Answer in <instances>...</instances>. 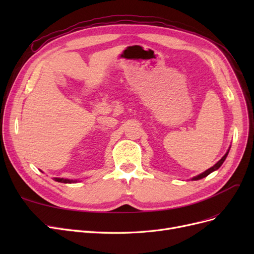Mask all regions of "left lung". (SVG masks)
Segmentation results:
<instances>
[{
	"instance_id": "1",
	"label": "left lung",
	"mask_w": 254,
	"mask_h": 254,
	"mask_svg": "<svg viewBox=\"0 0 254 254\" xmlns=\"http://www.w3.org/2000/svg\"><path fill=\"white\" fill-rule=\"evenodd\" d=\"M228 152H229V150L227 151V153H226V155L224 156V157H222L219 161H218V162L216 163V164H215L214 166H212L211 168H209V170H207V171H205V172H203L202 174H200V175H198V176H196V177H194V178L193 179H191V180H199V179H202V178H204V177H206L207 175H210L212 172H214V171H216V170H218V168L221 166V164L222 163H224V161L226 160V158H227V156H228Z\"/></svg>"
}]
</instances>
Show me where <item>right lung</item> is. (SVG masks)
<instances>
[{
    "label": "right lung",
    "mask_w": 254,
    "mask_h": 254,
    "mask_svg": "<svg viewBox=\"0 0 254 254\" xmlns=\"http://www.w3.org/2000/svg\"><path fill=\"white\" fill-rule=\"evenodd\" d=\"M56 181L58 182H63V183H72V182H76L74 180H68V179H64V178H55Z\"/></svg>",
    "instance_id": "add662e5"
}]
</instances>
